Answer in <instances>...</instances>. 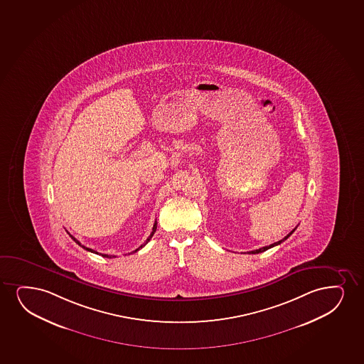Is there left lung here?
Wrapping results in <instances>:
<instances>
[{"instance_id": "1", "label": "left lung", "mask_w": 364, "mask_h": 364, "mask_svg": "<svg viewBox=\"0 0 364 364\" xmlns=\"http://www.w3.org/2000/svg\"><path fill=\"white\" fill-rule=\"evenodd\" d=\"M294 231H295V229L293 231H290L289 234L287 235V236H286V237H284V239L281 240V241H278V242H274V244L269 245V246H264V247H261V249L253 250V251H250L249 253H253V255H255V253L264 252V251H267L268 249H271V247H274V246H277V245L282 244V242H283V241H284V240L288 239V237H289L290 235L293 234V232H294Z\"/></svg>"}]
</instances>
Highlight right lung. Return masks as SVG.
I'll return each instance as SVG.
<instances>
[{
  "mask_svg": "<svg viewBox=\"0 0 364 364\" xmlns=\"http://www.w3.org/2000/svg\"><path fill=\"white\" fill-rule=\"evenodd\" d=\"M156 228H157V221L155 220V223H154V226H152L151 234H150V236H149V237H147L146 241H145V242H144V244L141 245V246H139L138 249L134 250L133 252H130V253L138 252L139 250L143 249L144 246H145V245H146L147 242H149V241H150V240H151L152 236H154V234H155V231H156ZM68 234H69V232H68ZM70 237H71V239L74 240L75 242H76V244H77L78 246H81V247H82V249L86 250V251H90V252L97 253V255H98V252H96V251H95V250L88 249V247H86V246H83V245H81V242H80V241H78V240L75 239V237H74V236H73V235H70ZM130 253H129V255H130ZM100 255H101L102 257H106V258L115 257V256H112V255H105V253H100Z\"/></svg>",
  "mask_w": 364,
  "mask_h": 364,
  "instance_id": "obj_1",
  "label": "right lung"
}]
</instances>
